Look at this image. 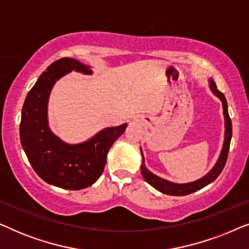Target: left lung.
I'll return each mask as SVG.
<instances>
[{
  "label": "left lung",
  "mask_w": 249,
  "mask_h": 249,
  "mask_svg": "<svg viewBox=\"0 0 249 249\" xmlns=\"http://www.w3.org/2000/svg\"><path fill=\"white\" fill-rule=\"evenodd\" d=\"M209 85L211 90L213 91V94L220 98V101L222 102V107H223V115H224V142L222 149H221L220 156L217 159L215 165L213 166V169L207 173L206 176H204L203 178H200L196 181L188 182V183H175L171 181H168V180L160 178V177L155 176L154 173L148 171L147 168L145 165V159L144 155H142V151L141 148V153L142 156V175L144 177V179L147 181L152 187H154L156 190L161 192L163 194H166V195L171 196H185L189 195V194L195 193L197 190L204 188V187L210 185L211 182H213L215 180L222 170L226 165L227 159H228V153H229V147H230V141L231 136H232V124H231V119L229 117V112H228V103L226 100V96L221 93V91L216 88V85L214 83V80L211 78L209 79Z\"/></svg>",
  "instance_id": "1"
}]
</instances>
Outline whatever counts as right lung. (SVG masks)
<instances>
[{
    "mask_svg": "<svg viewBox=\"0 0 249 249\" xmlns=\"http://www.w3.org/2000/svg\"><path fill=\"white\" fill-rule=\"evenodd\" d=\"M93 71L78 60L63 57L47 67L27 95L21 112L20 141L28 161L44 181L63 189L79 190L96 182L108 149L127 124L105 128L80 144H68L53 134L47 121V103L54 84L64 74Z\"/></svg>",
    "mask_w": 249,
    "mask_h": 249,
    "instance_id": "obj_1",
    "label": "right lung"
}]
</instances>
